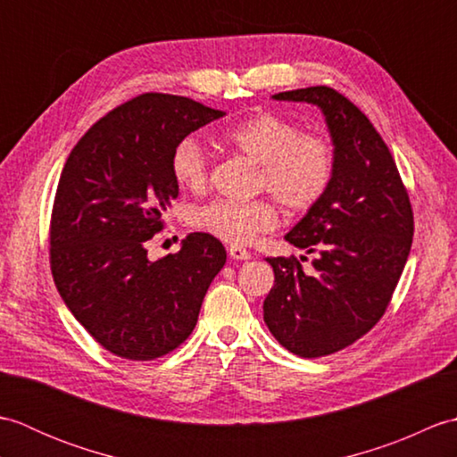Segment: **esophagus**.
Here are the masks:
<instances>
[{
    "instance_id": "obj_1",
    "label": "esophagus",
    "mask_w": 457,
    "mask_h": 457,
    "mask_svg": "<svg viewBox=\"0 0 457 457\" xmlns=\"http://www.w3.org/2000/svg\"><path fill=\"white\" fill-rule=\"evenodd\" d=\"M228 253H229V257L234 259V261H247V259H251L249 251L245 247H239V245H231L228 249Z\"/></svg>"
}]
</instances>
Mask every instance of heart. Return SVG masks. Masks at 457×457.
<instances>
[{
	"label": "heart",
	"instance_id": "heart-1",
	"mask_svg": "<svg viewBox=\"0 0 457 457\" xmlns=\"http://www.w3.org/2000/svg\"><path fill=\"white\" fill-rule=\"evenodd\" d=\"M228 143L261 164L259 184L293 212H304L322 200L334 177V151L314 133H303L296 123L277 113H257L221 131ZM208 153L194 137H184L172 151L170 172L184 190H202L208 180ZM188 221L204 234L231 245L251 244L273 229L277 208L269 200L237 202L216 198L194 206Z\"/></svg>",
	"mask_w": 457,
	"mask_h": 457
}]
</instances>
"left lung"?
Instances as JSON below:
<instances>
[{
	"label": "left lung",
	"mask_w": 457,
	"mask_h": 457,
	"mask_svg": "<svg viewBox=\"0 0 457 457\" xmlns=\"http://www.w3.org/2000/svg\"><path fill=\"white\" fill-rule=\"evenodd\" d=\"M322 112L334 147L326 194L285 239L312 259L267 257L275 287L263 303L269 332L288 352L322 357L352 345L385 314L411 253L414 221L393 154L355 105L328 86L275 94ZM304 259V257H300Z\"/></svg>",
	"instance_id": "obj_1"
}]
</instances>
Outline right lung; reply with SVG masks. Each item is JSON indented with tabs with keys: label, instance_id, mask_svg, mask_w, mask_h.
Masks as SVG:
<instances>
[{
	"label": "right lung",
	"instance_id": "right-lung-1",
	"mask_svg": "<svg viewBox=\"0 0 457 457\" xmlns=\"http://www.w3.org/2000/svg\"><path fill=\"white\" fill-rule=\"evenodd\" d=\"M223 115L182 96L143 94L94 123L64 162L51 218L54 285L96 342L123 359L179 347L226 265L223 245L200 231L179 253L147 257L179 196L174 147Z\"/></svg>",
	"mask_w": 457,
	"mask_h": 457
}]
</instances>
